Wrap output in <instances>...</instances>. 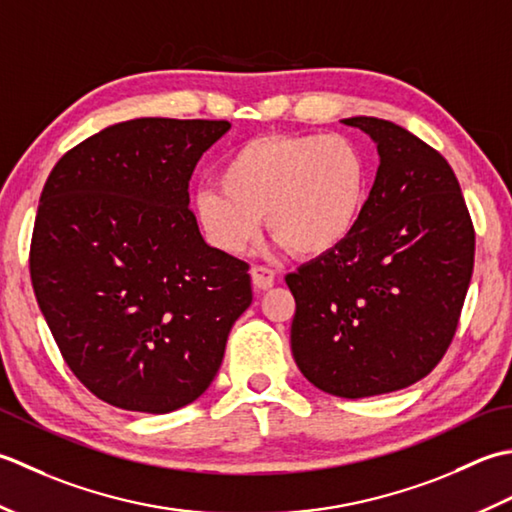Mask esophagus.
Masks as SVG:
<instances>
[{"mask_svg": "<svg viewBox=\"0 0 512 512\" xmlns=\"http://www.w3.org/2000/svg\"><path fill=\"white\" fill-rule=\"evenodd\" d=\"M274 280H276L274 269L263 267V265L252 267V283H254L256 289L265 291V289H269V287H274Z\"/></svg>", "mask_w": 512, "mask_h": 512, "instance_id": "34e87169", "label": "esophagus"}]
</instances>
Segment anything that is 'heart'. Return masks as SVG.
I'll return each mask as SVG.
<instances>
[{
    "label": "heart",
    "instance_id": "1",
    "mask_svg": "<svg viewBox=\"0 0 512 512\" xmlns=\"http://www.w3.org/2000/svg\"><path fill=\"white\" fill-rule=\"evenodd\" d=\"M218 190L192 198L198 232L238 256L265 216L269 234L298 258H320L347 243L369 203V163L340 134H263L225 156Z\"/></svg>",
    "mask_w": 512,
    "mask_h": 512
}]
</instances>
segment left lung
<instances>
[{"label":"left lung","instance_id":"obj_1","mask_svg":"<svg viewBox=\"0 0 512 512\" xmlns=\"http://www.w3.org/2000/svg\"><path fill=\"white\" fill-rule=\"evenodd\" d=\"M344 123L378 143L367 212L347 243L285 280L298 369L356 400L411 387L444 358L471 285L475 229L440 152L391 121Z\"/></svg>","mask_w":512,"mask_h":512}]
</instances>
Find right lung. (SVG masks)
Here are the masks:
<instances>
[{"instance_id": "add662e5", "label": "right lung", "mask_w": 512, "mask_h": 512, "mask_svg": "<svg viewBox=\"0 0 512 512\" xmlns=\"http://www.w3.org/2000/svg\"><path fill=\"white\" fill-rule=\"evenodd\" d=\"M227 121H123L52 168L39 198L30 280L77 380L123 411L170 413L210 387L252 305L245 260L210 247L190 179Z\"/></svg>"}]
</instances>
